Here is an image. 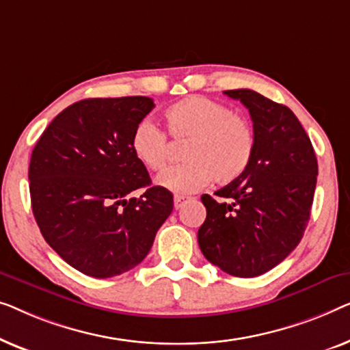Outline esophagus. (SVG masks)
Listing matches in <instances>:
<instances>
[{
    "instance_id": "1",
    "label": "esophagus",
    "mask_w": 350,
    "mask_h": 350,
    "mask_svg": "<svg viewBox=\"0 0 350 350\" xmlns=\"http://www.w3.org/2000/svg\"><path fill=\"white\" fill-rule=\"evenodd\" d=\"M190 198H189V196H182V195H176L174 196V208L176 209H180L182 208V206H184L185 203H187V201H189Z\"/></svg>"
}]
</instances>
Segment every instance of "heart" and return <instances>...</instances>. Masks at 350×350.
Here are the masks:
<instances>
[{"mask_svg":"<svg viewBox=\"0 0 350 350\" xmlns=\"http://www.w3.org/2000/svg\"><path fill=\"white\" fill-rule=\"evenodd\" d=\"M165 124L176 141H189L185 163L159 177V185L174 193L198 191L215 180L231 184L250 166L255 152V133L250 122L222 103L206 96H189L165 111ZM131 150L139 163L163 171L170 161L168 136L152 120H141L131 135Z\"/></svg>","mask_w":350,"mask_h":350,"instance_id":"heart-1","label":"heart"}]
</instances>
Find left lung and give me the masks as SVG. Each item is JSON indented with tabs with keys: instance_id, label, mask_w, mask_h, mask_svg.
Listing matches in <instances>:
<instances>
[{
	"instance_id": "1",
	"label": "left lung",
	"mask_w": 350,
	"mask_h": 350,
	"mask_svg": "<svg viewBox=\"0 0 350 350\" xmlns=\"http://www.w3.org/2000/svg\"><path fill=\"white\" fill-rule=\"evenodd\" d=\"M254 122L255 152L238 180L203 195L206 220L198 230L201 252L236 278H255L279 265L306 230L317 159L311 139L287 106L247 88L226 90Z\"/></svg>"
}]
</instances>
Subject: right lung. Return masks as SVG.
<instances>
[{"label": "right lung", "instance_id": "obj_1", "mask_svg": "<svg viewBox=\"0 0 350 350\" xmlns=\"http://www.w3.org/2000/svg\"><path fill=\"white\" fill-rule=\"evenodd\" d=\"M147 96L88 98L63 109L34 146L31 209L47 244L96 279L139 265L173 213V193L152 187L131 150L135 126L154 109ZM135 189H144L137 199Z\"/></svg>", "mask_w": 350, "mask_h": 350}]
</instances>
